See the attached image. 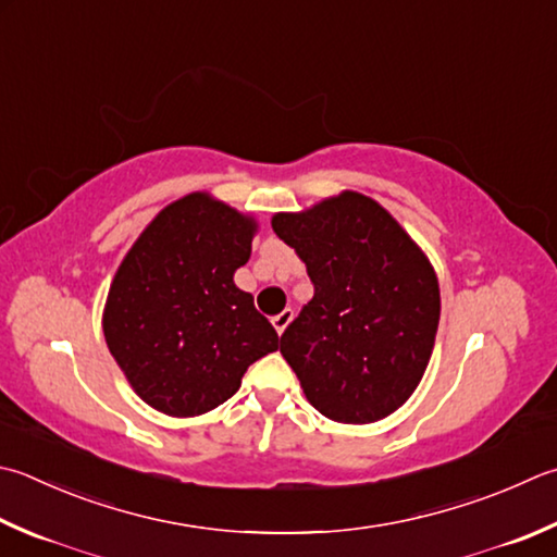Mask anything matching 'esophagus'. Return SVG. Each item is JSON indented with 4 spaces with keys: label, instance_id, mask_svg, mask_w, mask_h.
Wrapping results in <instances>:
<instances>
[{
    "label": "esophagus",
    "instance_id": "obj_1",
    "mask_svg": "<svg viewBox=\"0 0 557 557\" xmlns=\"http://www.w3.org/2000/svg\"><path fill=\"white\" fill-rule=\"evenodd\" d=\"M290 320H293V310L286 308V310H281L278 314H274V318H271V324H274L278 334H283V330L288 327Z\"/></svg>",
    "mask_w": 557,
    "mask_h": 557
}]
</instances>
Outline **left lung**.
<instances>
[{
    "instance_id": "1",
    "label": "left lung",
    "mask_w": 557,
    "mask_h": 557,
    "mask_svg": "<svg viewBox=\"0 0 557 557\" xmlns=\"http://www.w3.org/2000/svg\"><path fill=\"white\" fill-rule=\"evenodd\" d=\"M274 233L306 261L314 296L281 354L320 414L371 424L407 403L432 359L442 298L434 267L373 198L344 191Z\"/></svg>"
}]
</instances>
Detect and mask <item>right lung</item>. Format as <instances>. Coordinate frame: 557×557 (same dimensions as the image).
<instances>
[{
    "mask_svg": "<svg viewBox=\"0 0 557 557\" xmlns=\"http://www.w3.org/2000/svg\"><path fill=\"white\" fill-rule=\"evenodd\" d=\"M255 218L188 194L157 213L115 271L103 337L133 391L170 417L211 412L278 334L235 286Z\"/></svg>",
    "mask_w": 557,
    "mask_h": 557,
    "instance_id": "obj_1",
    "label": "right lung"
}]
</instances>
